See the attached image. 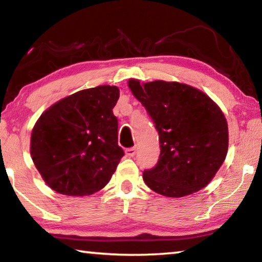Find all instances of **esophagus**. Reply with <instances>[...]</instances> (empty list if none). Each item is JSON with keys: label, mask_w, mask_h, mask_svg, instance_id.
Here are the masks:
<instances>
[{"label": "esophagus", "mask_w": 262, "mask_h": 262, "mask_svg": "<svg viewBox=\"0 0 262 262\" xmlns=\"http://www.w3.org/2000/svg\"><path fill=\"white\" fill-rule=\"evenodd\" d=\"M126 155L128 157H134L136 155V148L133 147V148H128L126 149Z\"/></svg>", "instance_id": "34e87169"}]
</instances>
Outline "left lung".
Returning <instances> with one entry per match:
<instances>
[{
  "label": "left lung",
  "mask_w": 262,
  "mask_h": 262,
  "mask_svg": "<svg viewBox=\"0 0 262 262\" xmlns=\"http://www.w3.org/2000/svg\"><path fill=\"white\" fill-rule=\"evenodd\" d=\"M128 86L159 135V159L144 170V183L168 198L206 187L228 152V123L219 106L202 91L178 82L129 79Z\"/></svg>",
  "instance_id": "left-lung-1"
}]
</instances>
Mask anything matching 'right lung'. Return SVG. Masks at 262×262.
<instances>
[{
    "instance_id": "right-lung-1",
    "label": "right lung",
    "mask_w": 262,
    "mask_h": 262,
    "mask_svg": "<svg viewBox=\"0 0 262 262\" xmlns=\"http://www.w3.org/2000/svg\"><path fill=\"white\" fill-rule=\"evenodd\" d=\"M119 96V89L110 85L78 91L52 105L35 122L31 156L53 190L84 196L108 183L125 155L112 111Z\"/></svg>"
}]
</instances>
